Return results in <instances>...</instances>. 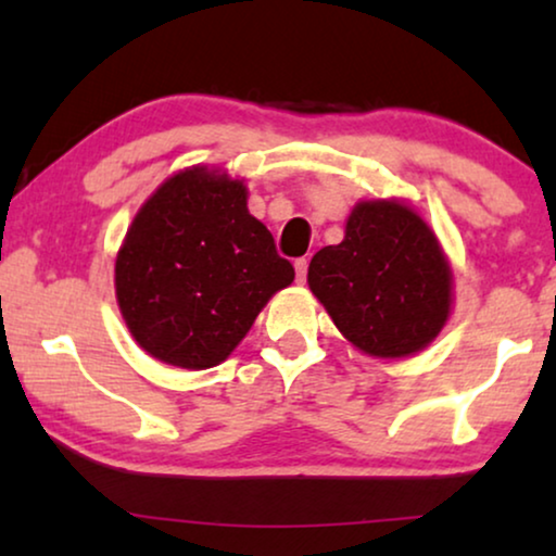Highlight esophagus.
Instances as JSON below:
<instances>
[{
    "mask_svg": "<svg viewBox=\"0 0 556 556\" xmlns=\"http://www.w3.org/2000/svg\"><path fill=\"white\" fill-rule=\"evenodd\" d=\"M294 269H296V281H306V269H309V262H306V257H299L294 262Z\"/></svg>",
    "mask_w": 556,
    "mask_h": 556,
    "instance_id": "34e87169",
    "label": "esophagus"
}]
</instances>
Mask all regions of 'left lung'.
I'll list each match as a JSON object with an SVG mask.
<instances>
[{
	"instance_id": "obj_1",
	"label": "left lung",
	"mask_w": 556,
	"mask_h": 556,
	"mask_svg": "<svg viewBox=\"0 0 556 556\" xmlns=\"http://www.w3.org/2000/svg\"><path fill=\"white\" fill-rule=\"evenodd\" d=\"M306 279L343 337L378 358L426 349L451 316V264L426 219L399 200L358 202L343 242L316 252Z\"/></svg>"
}]
</instances>
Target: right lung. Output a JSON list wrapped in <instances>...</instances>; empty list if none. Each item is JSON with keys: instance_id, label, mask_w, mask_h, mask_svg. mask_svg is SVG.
<instances>
[{"instance_id": "add662e5", "label": "right lung", "mask_w": 556, "mask_h": 556, "mask_svg": "<svg viewBox=\"0 0 556 556\" xmlns=\"http://www.w3.org/2000/svg\"><path fill=\"white\" fill-rule=\"evenodd\" d=\"M294 281L230 175L188 167L138 210L116 257V296L138 346L202 371L232 354L264 304Z\"/></svg>"}]
</instances>
